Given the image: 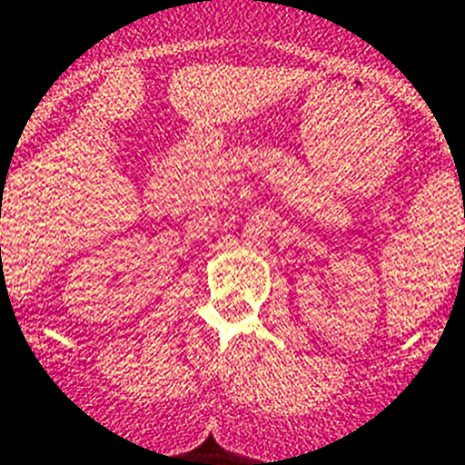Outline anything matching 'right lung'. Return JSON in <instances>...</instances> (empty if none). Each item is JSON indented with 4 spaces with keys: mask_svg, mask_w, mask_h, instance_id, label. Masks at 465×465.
<instances>
[{
    "mask_svg": "<svg viewBox=\"0 0 465 465\" xmlns=\"http://www.w3.org/2000/svg\"><path fill=\"white\" fill-rule=\"evenodd\" d=\"M0 251H2V248H0Z\"/></svg>",
    "mask_w": 465,
    "mask_h": 465,
    "instance_id": "1",
    "label": "right lung"
}]
</instances>
